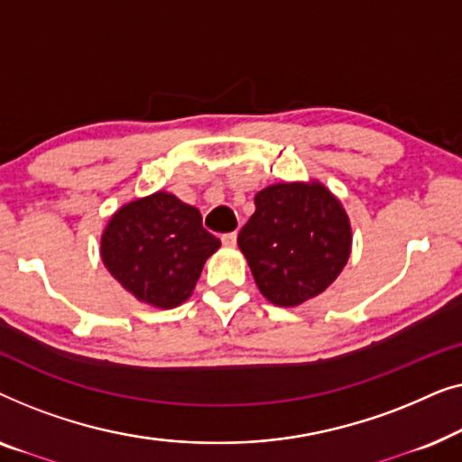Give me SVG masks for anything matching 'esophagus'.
Masks as SVG:
<instances>
[{
	"label": "esophagus",
	"mask_w": 462,
	"mask_h": 462,
	"mask_svg": "<svg viewBox=\"0 0 462 462\" xmlns=\"http://www.w3.org/2000/svg\"><path fill=\"white\" fill-rule=\"evenodd\" d=\"M220 242H223V245H226V248H231V245L237 244V233H225L223 237H220Z\"/></svg>",
	"instance_id": "obj_1"
}]
</instances>
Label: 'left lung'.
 Wrapping results in <instances>:
<instances>
[{"instance_id":"1","label":"left lung","mask_w":462,"mask_h":462,"mask_svg":"<svg viewBox=\"0 0 462 462\" xmlns=\"http://www.w3.org/2000/svg\"><path fill=\"white\" fill-rule=\"evenodd\" d=\"M254 204L237 244L264 299L294 307L324 292L351 252L340 201L319 182H282L258 191Z\"/></svg>"}]
</instances>
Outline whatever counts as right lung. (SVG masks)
<instances>
[{"label":"right lung","instance_id":"1","mask_svg":"<svg viewBox=\"0 0 462 462\" xmlns=\"http://www.w3.org/2000/svg\"><path fill=\"white\" fill-rule=\"evenodd\" d=\"M218 245L220 239L201 225L198 208L160 191L113 214L100 239V256L138 300L172 309L191 296L206 258Z\"/></svg>","mask_w":462,"mask_h":462}]
</instances>
